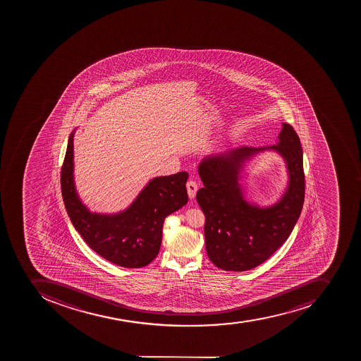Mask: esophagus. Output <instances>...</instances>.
<instances>
[{
    "label": "esophagus",
    "instance_id": "obj_1",
    "mask_svg": "<svg viewBox=\"0 0 361 361\" xmlns=\"http://www.w3.org/2000/svg\"><path fill=\"white\" fill-rule=\"evenodd\" d=\"M186 188H188V197L190 199H194L196 195V192H197V184L194 180H188V184H186Z\"/></svg>",
    "mask_w": 361,
    "mask_h": 361
}]
</instances>
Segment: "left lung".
I'll use <instances>...</instances> for the list:
<instances>
[{
	"label": "left lung",
	"mask_w": 361,
	"mask_h": 361,
	"mask_svg": "<svg viewBox=\"0 0 361 361\" xmlns=\"http://www.w3.org/2000/svg\"><path fill=\"white\" fill-rule=\"evenodd\" d=\"M276 150L286 161L290 184L276 205L261 208L243 199L238 184L244 162L263 150ZM203 188L196 201L204 213L205 247L209 259L224 271L250 270L267 261L287 240L298 221L305 199L300 140L293 126L282 124L271 147L229 149L200 162Z\"/></svg>",
	"instance_id": "8db88e82"
}]
</instances>
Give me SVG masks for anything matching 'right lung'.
Wrapping results in <instances>:
<instances>
[{"label": "right lung", "instance_id": "right-lung-1", "mask_svg": "<svg viewBox=\"0 0 361 361\" xmlns=\"http://www.w3.org/2000/svg\"><path fill=\"white\" fill-rule=\"evenodd\" d=\"M74 131L61 171V190L70 220L91 250L128 269L145 267L159 253L166 216L188 201L186 171L156 177L132 204L115 214L92 213L79 199L73 178Z\"/></svg>", "mask_w": 361, "mask_h": 361}]
</instances>
